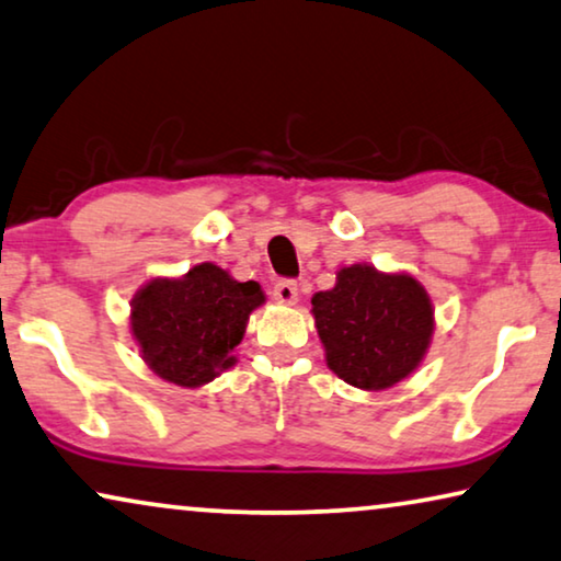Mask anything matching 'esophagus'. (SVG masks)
Masks as SVG:
<instances>
[{
	"label": "esophagus",
	"instance_id": "esophagus-1",
	"mask_svg": "<svg viewBox=\"0 0 561 561\" xmlns=\"http://www.w3.org/2000/svg\"><path fill=\"white\" fill-rule=\"evenodd\" d=\"M274 299H277L279 305H295L297 302V282L291 279H279L274 282V289H272Z\"/></svg>",
	"mask_w": 561,
	"mask_h": 561
}]
</instances>
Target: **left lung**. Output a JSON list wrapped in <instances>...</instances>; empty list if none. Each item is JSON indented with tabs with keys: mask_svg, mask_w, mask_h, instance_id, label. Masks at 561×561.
I'll return each mask as SVG.
<instances>
[{
	"mask_svg": "<svg viewBox=\"0 0 561 561\" xmlns=\"http://www.w3.org/2000/svg\"><path fill=\"white\" fill-rule=\"evenodd\" d=\"M312 314L328 367L363 390H386L408 378L436 328L421 282L370 264L342 266L334 287L312 297Z\"/></svg>",
	"mask_w": 561,
	"mask_h": 561,
	"instance_id": "1",
	"label": "left lung"
}]
</instances>
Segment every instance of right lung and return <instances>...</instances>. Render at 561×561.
I'll use <instances>...</instances> for the list:
<instances>
[{
  "mask_svg": "<svg viewBox=\"0 0 561 561\" xmlns=\"http://www.w3.org/2000/svg\"><path fill=\"white\" fill-rule=\"evenodd\" d=\"M256 282H237L211 262L179 279H150L130 302V330L158 378L201 388L237 363L249 314L264 305Z\"/></svg>",
  "mask_w": 561,
  "mask_h": 561,
  "instance_id": "add662e5",
  "label": "right lung"
}]
</instances>
